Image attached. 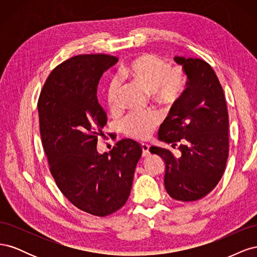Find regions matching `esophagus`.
Segmentation results:
<instances>
[{
  "label": "esophagus",
  "mask_w": 257,
  "mask_h": 257,
  "mask_svg": "<svg viewBox=\"0 0 257 257\" xmlns=\"http://www.w3.org/2000/svg\"><path fill=\"white\" fill-rule=\"evenodd\" d=\"M142 150H143V153H142L143 157L144 158L148 157V155H149V145L142 144Z\"/></svg>",
  "instance_id": "1"
}]
</instances>
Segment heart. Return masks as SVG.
Wrapping results in <instances>:
<instances>
[{
    "instance_id": "obj_1",
    "label": "heart",
    "mask_w": 257,
    "mask_h": 257,
    "mask_svg": "<svg viewBox=\"0 0 257 257\" xmlns=\"http://www.w3.org/2000/svg\"><path fill=\"white\" fill-rule=\"evenodd\" d=\"M124 78H130L152 93L161 103L176 100L183 91L184 79L181 71L170 68V65L153 54H143L121 69ZM120 82L112 80L106 88L105 99L108 109L115 111L119 107ZM158 116L154 113H133L121 122V130L130 138L144 141L151 135L158 125Z\"/></svg>"
}]
</instances>
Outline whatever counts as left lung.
I'll list each match as a JSON object with an SVG mask.
<instances>
[{
    "instance_id": "1",
    "label": "left lung",
    "mask_w": 257,
    "mask_h": 257,
    "mask_svg": "<svg viewBox=\"0 0 257 257\" xmlns=\"http://www.w3.org/2000/svg\"><path fill=\"white\" fill-rule=\"evenodd\" d=\"M188 77L186 89L161 124L158 139L179 145L181 155L152 146L164 160V184L170 197L193 201L205 197L219 183L228 158V112L222 85L207 62L175 57Z\"/></svg>"
}]
</instances>
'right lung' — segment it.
Here are the masks:
<instances>
[{"label":"right lung","instance_id":"add662e5","mask_svg":"<svg viewBox=\"0 0 257 257\" xmlns=\"http://www.w3.org/2000/svg\"><path fill=\"white\" fill-rule=\"evenodd\" d=\"M118 58L83 54L51 72L38 99L43 148L58 188L84 212L105 216L124 206L131 194L142 148L133 139L98 153L97 136L107 116L96 97L103 74Z\"/></svg>","mask_w":257,"mask_h":257}]
</instances>
